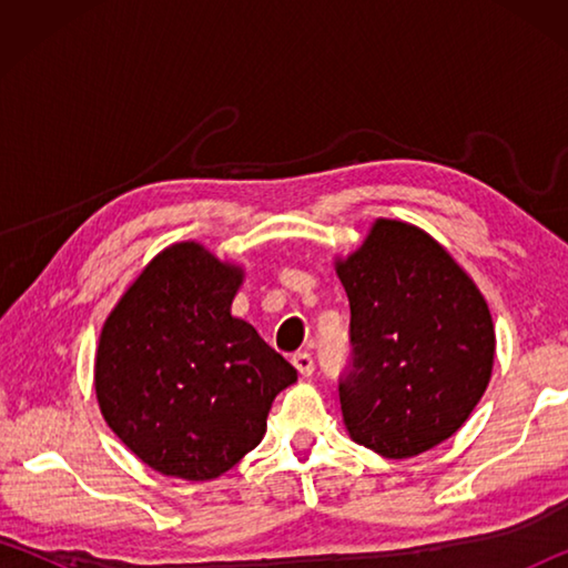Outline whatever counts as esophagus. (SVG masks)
I'll return each instance as SVG.
<instances>
[{"mask_svg":"<svg viewBox=\"0 0 568 568\" xmlns=\"http://www.w3.org/2000/svg\"><path fill=\"white\" fill-rule=\"evenodd\" d=\"M293 365L297 368V373H301V376H311V373L315 371L313 355H311V353H305V351H301V353H295V355H293Z\"/></svg>","mask_w":568,"mask_h":568,"instance_id":"obj_1","label":"esophagus"}]
</instances>
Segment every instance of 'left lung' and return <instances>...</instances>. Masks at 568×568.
I'll use <instances>...</instances> for the list:
<instances>
[{
	"label": "left lung",
	"instance_id": "obj_1",
	"mask_svg": "<svg viewBox=\"0 0 568 568\" xmlns=\"http://www.w3.org/2000/svg\"><path fill=\"white\" fill-rule=\"evenodd\" d=\"M335 271L351 303V361L338 381L351 438L408 458L454 436L494 368V321L474 281L398 220H378Z\"/></svg>",
	"mask_w": 568,
	"mask_h": 568
}]
</instances>
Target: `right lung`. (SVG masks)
Returning <instances> with one entry per match:
<instances>
[{
  "label": "right lung",
  "instance_id": "1",
  "mask_svg": "<svg viewBox=\"0 0 568 568\" xmlns=\"http://www.w3.org/2000/svg\"><path fill=\"white\" fill-rule=\"evenodd\" d=\"M240 283V267L180 243L104 321L94 361L102 416L160 474H225L261 444L275 396L297 378L253 325L230 315Z\"/></svg>",
  "mask_w": 568,
  "mask_h": 568
}]
</instances>
